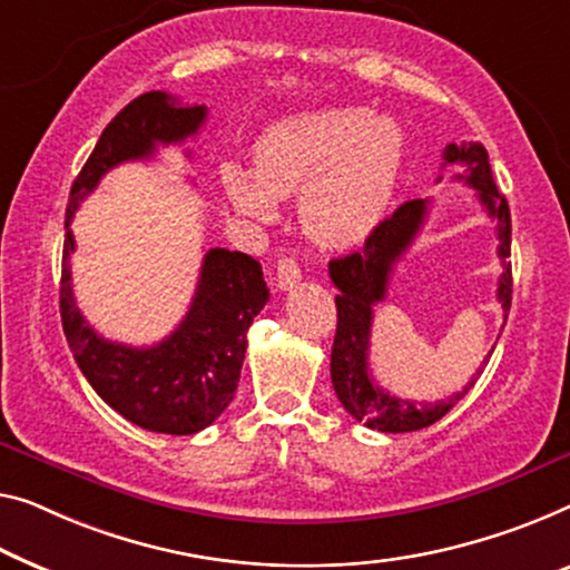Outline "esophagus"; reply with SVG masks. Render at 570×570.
Here are the masks:
<instances>
[{
	"label": "esophagus",
	"mask_w": 570,
	"mask_h": 570,
	"mask_svg": "<svg viewBox=\"0 0 570 570\" xmlns=\"http://www.w3.org/2000/svg\"><path fill=\"white\" fill-rule=\"evenodd\" d=\"M299 282H302L299 263H296L294 258L284 256L282 261H278V266H276V284H278V288H282V292H288V288H294Z\"/></svg>",
	"instance_id": "obj_1"
}]
</instances>
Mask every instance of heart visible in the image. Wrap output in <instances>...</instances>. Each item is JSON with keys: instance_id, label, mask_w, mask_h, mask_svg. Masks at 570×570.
<instances>
[{"instance_id": "obj_1", "label": "heart", "mask_w": 570, "mask_h": 570, "mask_svg": "<svg viewBox=\"0 0 570 570\" xmlns=\"http://www.w3.org/2000/svg\"><path fill=\"white\" fill-rule=\"evenodd\" d=\"M402 127L361 107L288 115L253 146V171L223 168L227 197L245 217H276L278 199L296 197L299 223L322 245H351L373 230L394 197L404 166Z\"/></svg>"}]
</instances>
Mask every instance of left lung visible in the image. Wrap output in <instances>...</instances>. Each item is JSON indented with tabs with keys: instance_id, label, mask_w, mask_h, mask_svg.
Wrapping results in <instances>:
<instances>
[{
	"instance_id": "obj_1",
	"label": "left lung",
	"mask_w": 570,
	"mask_h": 570,
	"mask_svg": "<svg viewBox=\"0 0 570 570\" xmlns=\"http://www.w3.org/2000/svg\"><path fill=\"white\" fill-rule=\"evenodd\" d=\"M443 158L445 164L465 166L469 174H458L455 178L473 186L475 197L483 204L487 215L497 223V253L504 266L502 276H499L497 296L502 302L507 322V312L512 307V263L507 261L509 253H512V217H509V204L504 194L497 189L489 166V153L481 142H463V146L450 142ZM428 199L404 202L392 217H386L384 223L373 227V233L366 237V245L361 250L330 261V278L337 286V330L333 343V358H330V376H333L335 394L347 414L379 432H414L430 428V424L445 417L469 394V389L475 384V379L483 371H475V376L463 386V392H458L450 399H440L435 404L399 399L384 392L376 384V379L371 376L368 347L373 307L386 299L389 276H392L394 263L410 250L414 237L420 235L424 217H428ZM489 358L483 363H489Z\"/></svg>"
}]
</instances>
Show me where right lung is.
I'll use <instances>...</instances> for the list:
<instances>
[{"mask_svg": "<svg viewBox=\"0 0 570 570\" xmlns=\"http://www.w3.org/2000/svg\"><path fill=\"white\" fill-rule=\"evenodd\" d=\"M204 105H181L166 91L132 99L105 127L66 207L61 271V322L76 363L91 389L127 422L164 435H194L209 428L233 402L245 358V333L268 302L261 263L248 253L209 248L204 253L191 307L171 335L150 347L112 343L95 333L76 307L68 258L76 248L71 219L101 176L125 160L150 158L199 132Z\"/></svg>", "mask_w": 570, "mask_h": 570, "instance_id": "add662e5", "label": "right lung"}]
</instances>
